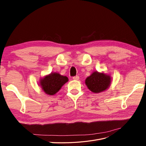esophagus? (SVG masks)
<instances>
[{
    "instance_id": "obj_1",
    "label": "esophagus",
    "mask_w": 146,
    "mask_h": 146,
    "mask_svg": "<svg viewBox=\"0 0 146 146\" xmlns=\"http://www.w3.org/2000/svg\"><path fill=\"white\" fill-rule=\"evenodd\" d=\"M73 79L74 80H79V77L78 76H75L73 77Z\"/></svg>"
}]
</instances>
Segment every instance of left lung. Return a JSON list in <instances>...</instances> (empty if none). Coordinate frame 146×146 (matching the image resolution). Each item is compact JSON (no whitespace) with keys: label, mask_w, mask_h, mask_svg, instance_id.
Instances as JSON below:
<instances>
[{"label":"left lung","mask_w":146,"mask_h":146,"mask_svg":"<svg viewBox=\"0 0 146 146\" xmlns=\"http://www.w3.org/2000/svg\"><path fill=\"white\" fill-rule=\"evenodd\" d=\"M112 78L110 74L104 72L94 71L85 80L88 88L94 93H100L107 90L111 84Z\"/></svg>","instance_id":"left-lung-1"}]
</instances>
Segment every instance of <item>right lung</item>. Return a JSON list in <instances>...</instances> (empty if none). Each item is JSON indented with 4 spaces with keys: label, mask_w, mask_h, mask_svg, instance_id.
Wrapping results in <instances>:
<instances>
[{
    "label": "right lung",
    "mask_w": 146,
    "mask_h": 146,
    "mask_svg": "<svg viewBox=\"0 0 146 146\" xmlns=\"http://www.w3.org/2000/svg\"><path fill=\"white\" fill-rule=\"evenodd\" d=\"M68 80L66 76H61L58 72H52L40 78L39 85L46 94L53 96L58 92Z\"/></svg>",
    "instance_id": "add662e5"
}]
</instances>
